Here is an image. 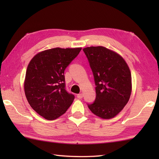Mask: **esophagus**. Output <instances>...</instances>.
Wrapping results in <instances>:
<instances>
[{
	"mask_svg": "<svg viewBox=\"0 0 159 159\" xmlns=\"http://www.w3.org/2000/svg\"><path fill=\"white\" fill-rule=\"evenodd\" d=\"M83 93H79V94H78V95H77V98H79V99L83 98Z\"/></svg>",
	"mask_w": 159,
	"mask_h": 159,
	"instance_id": "esophagus-1",
	"label": "esophagus"
}]
</instances>
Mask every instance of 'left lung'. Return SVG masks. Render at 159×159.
<instances>
[{
	"label": "left lung",
	"instance_id": "8db88e82",
	"mask_svg": "<svg viewBox=\"0 0 159 159\" xmlns=\"http://www.w3.org/2000/svg\"><path fill=\"white\" fill-rule=\"evenodd\" d=\"M96 84V100L88 107L102 119H111L128 103L132 92L131 73L126 61L116 52L103 46L83 48Z\"/></svg>",
	"mask_w": 159,
	"mask_h": 159
}]
</instances>
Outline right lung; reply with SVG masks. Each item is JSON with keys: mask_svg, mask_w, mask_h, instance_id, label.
Instances as JSON below:
<instances>
[{"mask_svg": "<svg viewBox=\"0 0 159 159\" xmlns=\"http://www.w3.org/2000/svg\"><path fill=\"white\" fill-rule=\"evenodd\" d=\"M82 48H54L38 52L26 69L24 89L33 109L54 120L66 112L74 96L65 89L64 70Z\"/></svg>", "mask_w": 159, "mask_h": 159, "instance_id": "right-lung-1", "label": "right lung"}]
</instances>
